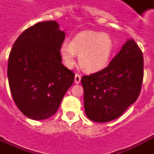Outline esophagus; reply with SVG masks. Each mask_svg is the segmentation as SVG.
<instances>
[{
	"mask_svg": "<svg viewBox=\"0 0 154 154\" xmlns=\"http://www.w3.org/2000/svg\"><path fill=\"white\" fill-rule=\"evenodd\" d=\"M80 79H81V75H79V74H76L75 76V84H79V82H80Z\"/></svg>",
	"mask_w": 154,
	"mask_h": 154,
	"instance_id": "1",
	"label": "esophagus"
}]
</instances>
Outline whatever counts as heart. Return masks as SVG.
<instances>
[{"mask_svg":"<svg viewBox=\"0 0 154 154\" xmlns=\"http://www.w3.org/2000/svg\"><path fill=\"white\" fill-rule=\"evenodd\" d=\"M114 51L112 37L105 33L82 31L73 36L69 46L63 44L59 48V56L68 68L75 63V54L79 55L80 67L90 73H96L108 67Z\"/></svg>","mask_w":154,"mask_h":154,"instance_id":"1","label":"heart"}]
</instances>
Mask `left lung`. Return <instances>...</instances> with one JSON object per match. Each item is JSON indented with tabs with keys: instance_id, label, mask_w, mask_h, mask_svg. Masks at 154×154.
<instances>
[{
	"instance_id": "8db88e82",
	"label": "left lung",
	"mask_w": 154,
	"mask_h": 154,
	"mask_svg": "<svg viewBox=\"0 0 154 154\" xmlns=\"http://www.w3.org/2000/svg\"><path fill=\"white\" fill-rule=\"evenodd\" d=\"M142 79V51L128 40L107 68L81 78L86 116L99 123L119 118L137 101Z\"/></svg>"
}]
</instances>
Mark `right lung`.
<instances>
[{
    "label": "right lung",
    "mask_w": 154,
    "mask_h": 154,
    "mask_svg": "<svg viewBox=\"0 0 154 154\" xmlns=\"http://www.w3.org/2000/svg\"><path fill=\"white\" fill-rule=\"evenodd\" d=\"M65 33L56 21L41 22L22 33L9 54L7 77L12 98L26 117L50 118L57 111L75 74L62 63Z\"/></svg>",
    "instance_id": "right-lung-1"
}]
</instances>
